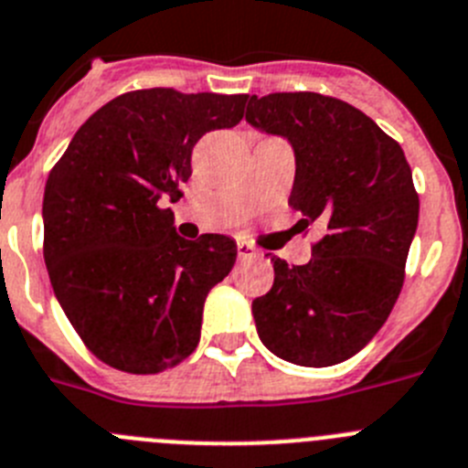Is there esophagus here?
Wrapping results in <instances>:
<instances>
[{
    "instance_id": "esophagus-1",
    "label": "esophagus",
    "mask_w": 468,
    "mask_h": 468,
    "mask_svg": "<svg viewBox=\"0 0 468 468\" xmlns=\"http://www.w3.org/2000/svg\"><path fill=\"white\" fill-rule=\"evenodd\" d=\"M238 256L239 259H256V256H259V251L254 250V247H251V244H247V242H238Z\"/></svg>"
}]
</instances>
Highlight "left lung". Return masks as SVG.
I'll return each instance as SVG.
<instances>
[{"instance_id": "obj_1", "label": "left lung", "mask_w": 468, "mask_h": 468, "mask_svg": "<svg viewBox=\"0 0 468 468\" xmlns=\"http://www.w3.org/2000/svg\"><path fill=\"white\" fill-rule=\"evenodd\" d=\"M247 121L292 142L289 205L301 230L324 229L305 265L271 259L272 289L251 303L259 338L292 364H340L380 331L401 293L420 217L410 165L376 121L319 92L251 95Z\"/></svg>"}]
</instances>
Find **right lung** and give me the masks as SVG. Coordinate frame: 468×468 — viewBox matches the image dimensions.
Returning <instances> with one entry per match:
<instances>
[{"instance_id": "obj_1", "label": "right lung", "mask_w": 468, "mask_h": 468, "mask_svg": "<svg viewBox=\"0 0 468 468\" xmlns=\"http://www.w3.org/2000/svg\"><path fill=\"white\" fill-rule=\"evenodd\" d=\"M250 95L144 88L77 130L44 191V261L67 319L92 355L134 376L182 364L200 340L209 289L238 244L175 233L196 142L242 121Z\"/></svg>"}]
</instances>
